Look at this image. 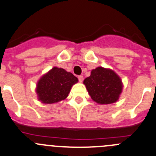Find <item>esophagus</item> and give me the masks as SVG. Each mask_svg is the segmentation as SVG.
I'll return each mask as SVG.
<instances>
[{"mask_svg":"<svg viewBox=\"0 0 156 156\" xmlns=\"http://www.w3.org/2000/svg\"><path fill=\"white\" fill-rule=\"evenodd\" d=\"M78 80H79V82H82L83 80H84V77L82 76V75H80V76H78Z\"/></svg>","mask_w":156,"mask_h":156,"instance_id":"1","label":"esophagus"}]
</instances>
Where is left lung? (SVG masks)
<instances>
[{
    "instance_id": "left-lung-1",
    "label": "left lung",
    "mask_w": 156,
    "mask_h": 156,
    "mask_svg": "<svg viewBox=\"0 0 156 156\" xmlns=\"http://www.w3.org/2000/svg\"><path fill=\"white\" fill-rule=\"evenodd\" d=\"M83 83L91 99L99 104L116 102L123 87L121 78L114 71L103 67L91 70Z\"/></svg>"
}]
</instances>
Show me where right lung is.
<instances>
[{
	"label": "right lung",
	"mask_w": 156,
	"mask_h": 156,
	"mask_svg": "<svg viewBox=\"0 0 156 156\" xmlns=\"http://www.w3.org/2000/svg\"><path fill=\"white\" fill-rule=\"evenodd\" d=\"M78 79L62 68L53 67L37 81L36 92L43 104H56L68 97L72 87Z\"/></svg>",
	"instance_id": "1"
}]
</instances>
